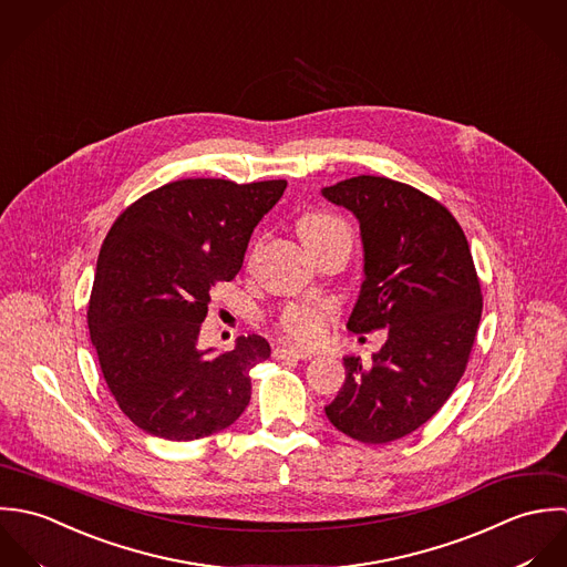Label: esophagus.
<instances>
[{
	"label": "esophagus",
	"mask_w": 567,
	"mask_h": 567,
	"mask_svg": "<svg viewBox=\"0 0 567 567\" xmlns=\"http://www.w3.org/2000/svg\"><path fill=\"white\" fill-rule=\"evenodd\" d=\"M316 352L313 350H302V348H298V346H278L276 350H274V357L276 359H302V361H307V359H311Z\"/></svg>",
	"instance_id": "34e87169"
}]
</instances>
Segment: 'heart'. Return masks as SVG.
Returning a JSON list of instances; mask_svg holds the SVG:
<instances>
[{
	"mask_svg": "<svg viewBox=\"0 0 567 567\" xmlns=\"http://www.w3.org/2000/svg\"><path fill=\"white\" fill-rule=\"evenodd\" d=\"M343 226V221L331 217V215H307L300 221V236L302 240L320 236L324 231L338 229ZM331 318V309L324 305H316V302H293L289 307H285V311L278 318V327L280 331L289 338V340L298 341V343H318L324 340L327 336V324Z\"/></svg>",
	"mask_w": 567,
	"mask_h": 567,
	"instance_id": "heart-1",
	"label": "heart"
}]
</instances>
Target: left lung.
Masks as SVG:
<instances>
[{
    "instance_id": "8db88e82",
    "label": "left lung",
    "mask_w": 567,
    "mask_h": 567,
    "mask_svg": "<svg viewBox=\"0 0 567 567\" xmlns=\"http://www.w3.org/2000/svg\"><path fill=\"white\" fill-rule=\"evenodd\" d=\"M361 229L363 282L348 331L388 329L370 363L343 357L346 381L324 408L346 436L383 445L427 423L464 374L482 316L466 236L425 193L359 175L322 188Z\"/></svg>"
}]
</instances>
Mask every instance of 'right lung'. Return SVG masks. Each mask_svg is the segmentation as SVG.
<instances>
[{"mask_svg": "<svg viewBox=\"0 0 567 567\" xmlns=\"http://www.w3.org/2000/svg\"><path fill=\"white\" fill-rule=\"evenodd\" d=\"M285 179L171 182L131 204L96 265L87 324L120 410L151 436L197 441L229 427L251 396L260 336L229 352L199 348L210 291L229 282Z\"/></svg>", "mask_w": 567, "mask_h": 567, "instance_id": "right-lung-1", "label": "right lung"}]
</instances>
